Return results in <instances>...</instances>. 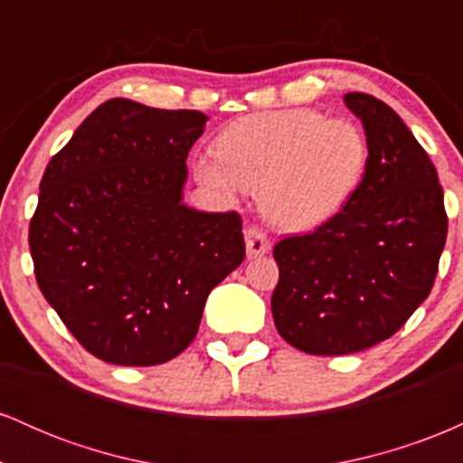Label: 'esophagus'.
I'll return each mask as SVG.
<instances>
[{
	"instance_id": "esophagus-1",
	"label": "esophagus",
	"mask_w": 463,
	"mask_h": 463,
	"mask_svg": "<svg viewBox=\"0 0 463 463\" xmlns=\"http://www.w3.org/2000/svg\"><path fill=\"white\" fill-rule=\"evenodd\" d=\"M243 235H246V250L250 257H261V254H265L269 250V237L263 228L252 224L246 228Z\"/></svg>"
}]
</instances>
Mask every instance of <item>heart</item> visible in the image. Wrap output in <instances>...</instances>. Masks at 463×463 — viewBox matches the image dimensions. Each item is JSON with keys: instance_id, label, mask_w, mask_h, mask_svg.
Returning <instances> with one entry per match:
<instances>
[{"instance_id": "heart-1", "label": "heart", "mask_w": 463, "mask_h": 463, "mask_svg": "<svg viewBox=\"0 0 463 463\" xmlns=\"http://www.w3.org/2000/svg\"><path fill=\"white\" fill-rule=\"evenodd\" d=\"M368 154L357 124L296 106L232 121L217 139V156L195 158L194 174L222 198L241 189L259 194L269 222L307 231L346 204L364 178Z\"/></svg>"}]
</instances>
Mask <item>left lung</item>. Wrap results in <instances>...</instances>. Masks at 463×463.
<instances>
[{
    "mask_svg": "<svg viewBox=\"0 0 463 463\" xmlns=\"http://www.w3.org/2000/svg\"><path fill=\"white\" fill-rule=\"evenodd\" d=\"M368 167L339 213L274 246L276 331L309 354H350L392 337L431 294L449 232L431 158L385 102L346 93Z\"/></svg>",
    "mask_w": 463,
    "mask_h": 463,
    "instance_id": "obj_1",
    "label": "left lung"
}]
</instances>
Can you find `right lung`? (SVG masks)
<instances>
[{"label": "right lung", "instance_id": "add662e5", "mask_svg": "<svg viewBox=\"0 0 463 463\" xmlns=\"http://www.w3.org/2000/svg\"><path fill=\"white\" fill-rule=\"evenodd\" d=\"M200 110L104 102L47 163L30 220L45 300L93 357L158 365L194 342L204 302L246 257L241 215L184 206Z\"/></svg>", "mask_w": 463, "mask_h": 463}]
</instances>
